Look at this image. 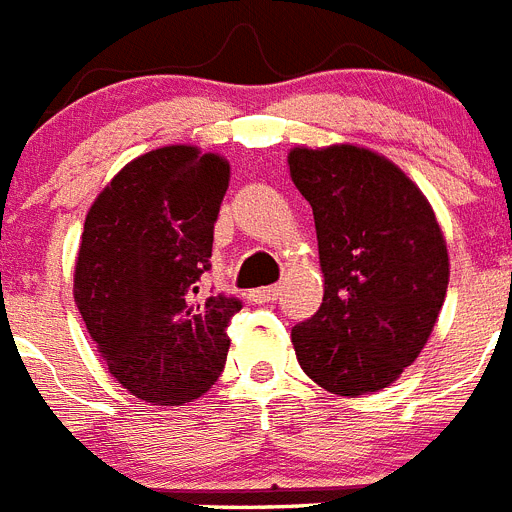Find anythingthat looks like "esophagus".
Segmentation results:
<instances>
[{"label": "esophagus", "instance_id": "34e87169", "mask_svg": "<svg viewBox=\"0 0 512 512\" xmlns=\"http://www.w3.org/2000/svg\"><path fill=\"white\" fill-rule=\"evenodd\" d=\"M275 296H278V286H265V288H255V291L250 293V301H255V304H265V301H275Z\"/></svg>", "mask_w": 512, "mask_h": 512}]
</instances>
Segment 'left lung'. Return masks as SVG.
Here are the masks:
<instances>
[{
  "instance_id": "1",
  "label": "left lung",
  "mask_w": 512,
  "mask_h": 512,
  "mask_svg": "<svg viewBox=\"0 0 512 512\" xmlns=\"http://www.w3.org/2000/svg\"><path fill=\"white\" fill-rule=\"evenodd\" d=\"M293 185L309 201L324 273L322 306L291 342L311 381L337 397L381 391L425 348L448 288L433 206L371 149L296 146Z\"/></svg>"
}]
</instances>
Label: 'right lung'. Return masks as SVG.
<instances>
[{"label":"right lung","instance_id":"right-lung-1","mask_svg":"<svg viewBox=\"0 0 512 512\" xmlns=\"http://www.w3.org/2000/svg\"><path fill=\"white\" fill-rule=\"evenodd\" d=\"M226 188L224 157L162 146L128 162L84 219L74 301L108 371L144 402H193L224 371L242 301L206 291L203 275Z\"/></svg>","mask_w":512,"mask_h":512}]
</instances>
